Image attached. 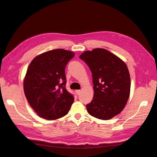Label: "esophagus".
Instances as JSON below:
<instances>
[{"mask_svg":"<svg viewBox=\"0 0 157 157\" xmlns=\"http://www.w3.org/2000/svg\"><path fill=\"white\" fill-rule=\"evenodd\" d=\"M75 91H76V93L77 95H79L80 94V93H81V90H76Z\"/></svg>","mask_w":157,"mask_h":157,"instance_id":"1","label":"esophagus"}]
</instances>
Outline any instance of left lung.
<instances>
[{
	"instance_id": "left-lung-1",
	"label": "left lung",
	"mask_w": 157,
	"mask_h": 157,
	"mask_svg": "<svg viewBox=\"0 0 157 157\" xmlns=\"http://www.w3.org/2000/svg\"><path fill=\"white\" fill-rule=\"evenodd\" d=\"M90 67L94 96L86 108L90 115L107 120L123 109L130 92L131 81L126 64L116 55L101 48L85 51L79 56Z\"/></svg>"
}]
</instances>
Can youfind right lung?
Here are the masks:
<instances>
[{
  "label": "right lung",
  "mask_w": 157,
  "mask_h": 157,
  "mask_svg": "<svg viewBox=\"0 0 157 157\" xmlns=\"http://www.w3.org/2000/svg\"><path fill=\"white\" fill-rule=\"evenodd\" d=\"M75 53L57 49L42 53L31 61L24 81L25 96L37 115L44 119L60 118L74 102L66 88L65 68Z\"/></svg>",
  "instance_id": "right-lung-1"
}]
</instances>
